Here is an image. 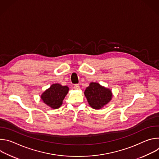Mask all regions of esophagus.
Instances as JSON below:
<instances>
[{
  "label": "esophagus",
  "instance_id": "esophagus-1",
  "mask_svg": "<svg viewBox=\"0 0 159 159\" xmlns=\"http://www.w3.org/2000/svg\"><path fill=\"white\" fill-rule=\"evenodd\" d=\"M74 88L75 89V90H79L80 89V86L79 84H75Z\"/></svg>",
  "mask_w": 159,
  "mask_h": 159
}]
</instances>
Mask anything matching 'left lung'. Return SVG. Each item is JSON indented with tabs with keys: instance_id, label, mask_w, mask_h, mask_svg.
I'll return each instance as SVG.
<instances>
[{
	"instance_id": "obj_1",
	"label": "left lung",
	"mask_w": 159,
	"mask_h": 159,
	"mask_svg": "<svg viewBox=\"0 0 159 159\" xmlns=\"http://www.w3.org/2000/svg\"><path fill=\"white\" fill-rule=\"evenodd\" d=\"M89 105L93 108L99 109L107 104L112 98L111 91L96 82H91L84 92Z\"/></svg>"
}]
</instances>
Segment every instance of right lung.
I'll use <instances>...</instances> for the list:
<instances>
[{"instance_id": "add662e5", "label": "right lung", "mask_w": 159, "mask_h": 159, "mask_svg": "<svg viewBox=\"0 0 159 159\" xmlns=\"http://www.w3.org/2000/svg\"><path fill=\"white\" fill-rule=\"evenodd\" d=\"M69 91V87L55 84L43 93L41 98L43 102L53 109H58Z\"/></svg>"}]
</instances>
